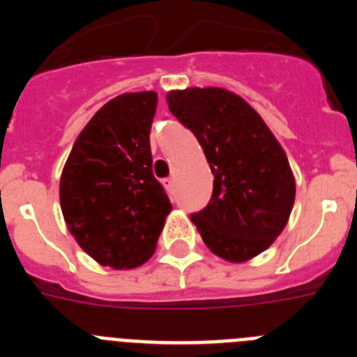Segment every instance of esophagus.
Here are the masks:
<instances>
[{"label":"esophagus","instance_id":"1","mask_svg":"<svg viewBox=\"0 0 357 357\" xmlns=\"http://www.w3.org/2000/svg\"><path fill=\"white\" fill-rule=\"evenodd\" d=\"M162 185L169 195H173V191H175V181H173V178H164Z\"/></svg>","mask_w":357,"mask_h":357}]
</instances>
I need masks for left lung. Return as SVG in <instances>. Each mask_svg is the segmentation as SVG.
I'll use <instances>...</instances> for the list:
<instances>
[{
    "label": "left lung",
    "mask_w": 357,
    "mask_h": 357,
    "mask_svg": "<svg viewBox=\"0 0 357 357\" xmlns=\"http://www.w3.org/2000/svg\"><path fill=\"white\" fill-rule=\"evenodd\" d=\"M172 114L193 132L214 175L209 206L191 216L213 254L247 263L284 230L295 204L286 151L254 107L222 87L166 94Z\"/></svg>",
    "instance_id": "obj_1"
}]
</instances>
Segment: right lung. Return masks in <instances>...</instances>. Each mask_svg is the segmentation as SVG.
I'll use <instances>...</instances> for the list:
<instances>
[{"mask_svg":"<svg viewBox=\"0 0 357 357\" xmlns=\"http://www.w3.org/2000/svg\"><path fill=\"white\" fill-rule=\"evenodd\" d=\"M157 93L107 102L78 134L61 175V209L75 241L102 266L130 270L150 259L168 195L151 172Z\"/></svg>","mask_w":357,"mask_h":357,"instance_id":"add662e5","label":"right lung"}]
</instances>
